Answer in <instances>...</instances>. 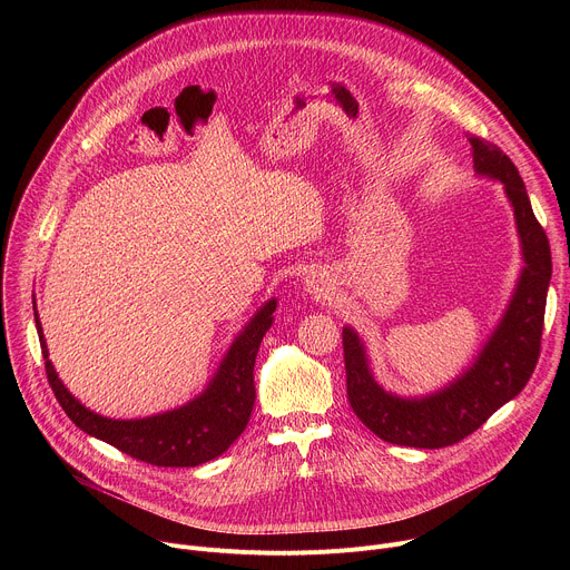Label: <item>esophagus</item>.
I'll return each instance as SVG.
<instances>
[{
	"mask_svg": "<svg viewBox=\"0 0 570 570\" xmlns=\"http://www.w3.org/2000/svg\"><path fill=\"white\" fill-rule=\"evenodd\" d=\"M306 284H308V291L311 293H315V295H320V293H324V282H322V277H311V279H306Z\"/></svg>",
	"mask_w": 570,
	"mask_h": 570,
	"instance_id": "34e87169",
	"label": "esophagus"
}]
</instances>
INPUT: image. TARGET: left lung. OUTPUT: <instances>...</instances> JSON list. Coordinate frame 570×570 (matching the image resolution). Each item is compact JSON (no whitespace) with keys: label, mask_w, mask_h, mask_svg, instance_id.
I'll return each instance as SVG.
<instances>
[{"label":"left lung","mask_w":570,"mask_h":570,"mask_svg":"<svg viewBox=\"0 0 570 570\" xmlns=\"http://www.w3.org/2000/svg\"><path fill=\"white\" fill-rule=\"evenodd\" d=\"M469 144L475 171L505 185L517 216L525 266L490 343L458 381L435 394L401 399L379 387L370 374L361 338L354 330H343L352 409L376 438L399 446L442 449L464 440L525 387L541 352L546 295L552 273L548 236L532 212L514 161L482 137L469 135Z\"/></svg>","instance_id":"8db88e82"}]
</instances>
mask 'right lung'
Returning <instances> with one entry per match:
<instances>
[{
  "mask_svg": "<svg viewBox=\"0 0 570 570\" xmlns=\"http://www.w3.org/2000/svg\"><path fill=\"white\" fill-rule=\"evenodd\" d=\"M277 302L271 299L243 334L232 343L209 387L178 411L146 420H108L80 405L60 383L42 336L36 311V327L45 356L49 385L67 417L88 435H95L121 453L155 466H198L225 453L246 431L255 405V358L273 324ZM36 308V304H33Z\"/></svg>",
  "mask_w": 570,
  "mask_h": 570,
  "instance_id": "obj_1",
  "label": "right lung"
}]
</instances>
